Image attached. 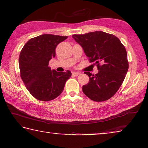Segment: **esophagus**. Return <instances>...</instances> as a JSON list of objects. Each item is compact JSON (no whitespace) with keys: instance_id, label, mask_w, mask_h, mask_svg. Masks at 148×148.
<instances>
[{"instance_id":"1","label":"esophagus","mask_w":148,"mask_h":148,"mask_svg":"<svg viewBox=\"0 0 148 148\" xmlns=\"http://www.w3.org/2000/svg\"><path fill=\"white\" fill-rule=\"evenodd\" d=\"M72 74H73V75H74V76H78V75H80V73H79V72H73V73H72Z\"/></svg>"}]
</instances>
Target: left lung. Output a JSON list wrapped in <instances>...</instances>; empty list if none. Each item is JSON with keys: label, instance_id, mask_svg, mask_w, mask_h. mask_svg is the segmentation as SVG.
<instances>
[{"label": "left lung", "instance_id": "obj_1", "mask_svg": "<svg viewBox=\"0 0 148 148\" xmlns=\"http://www.w3.org/2000/svg\"><path fill=\"white\" fill-rule=\"evenodd\" d=\"M72 37L82 47L90 62L97 64L99 70L95 75L85 73L89 81L83 86V92L95 101L110 99L121 85L129 68L123 45L116 36L103 31Z\"/></svg>", "mask_w": 148, "mask_h": 148}]
</instances>
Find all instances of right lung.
<instances>
[{
  "label": "right lung",
  "mask_w": 148,
  "mask_h": 148,
  "mask_svg": "<svg viewBox=\"0 0 148 148\" xmlns=\"http://www.w3.org/2000/svg\"><path fill=\"white\" fill-rule=\"evenodd\" d=\"M67 38L51 34L40 35L29 39L21 51L18 59L21 77L29 92L38 100L47 101L58 97L71 76L69 70L57 72L48 66L55 57L57 45Z\"/></svg>",
  "instance_id": "right-lung-1"
}]
</instances>
